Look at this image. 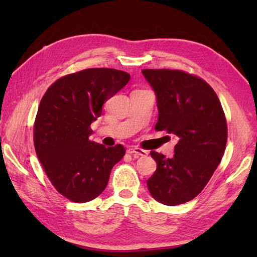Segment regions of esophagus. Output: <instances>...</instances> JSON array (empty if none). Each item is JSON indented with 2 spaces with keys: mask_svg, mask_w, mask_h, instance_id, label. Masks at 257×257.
<instances>
[{
  "mask_svg": "<svg viewBox=\"0 0 257 257\" xmlns=\"http://www.w3.org/2000/svg\"><path fill=\"white\" fill-rule=\"evenodd\" d=\"M129 154H133L135 156H146L147 154V151H144L142 149H138V147H130V149L127 151Z\"/></svg>",
  "mask_w": 257,
  "mask_h": 257,
  "instance_id": "34e87169",
  "label": "esophagus"
}]
</instances>
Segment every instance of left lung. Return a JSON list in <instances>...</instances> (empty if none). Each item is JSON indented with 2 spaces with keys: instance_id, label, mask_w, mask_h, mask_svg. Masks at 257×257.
<instances>
[{
  "instance_id": "1",
  "label": "left lung",
  "mask_w": 257,
  "mask_h": 257,
  "mask_svg": "<svg viewBox=\"0 0 257 257\" xmlns=\"http://www.w3.org/2000/svg\"><path fill=\"white\" fill-rule=\"evenodd\" d=\"M156 95L158 132L176 135L175 155L152 152L158 168L147 187L156 201L168 206L184 204L201 193L222 159L227 121L212 87L180 70H142Z\"/></svg>"
}]
</instances>
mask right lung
I'll return each mask as SVG.
<instances>
[{"label":"right lung","instance_id":"add662e5","mask_svg":"<svg viewBox=\"0 0 257 257\" xmlns=\"http://www.w3.org/2000/svg\"><path fill=\"white\" fill-rule=\"evenodd\" d=\"M129 80V73L115 69H86L60 78L42 98L34 124L35 150L52 185L72 202L101 195L112 168L123 158L122 145L105 147L89 136L103 104Z\"/></svg>","mask_w":257,"mask_h":257}]
</instances>
